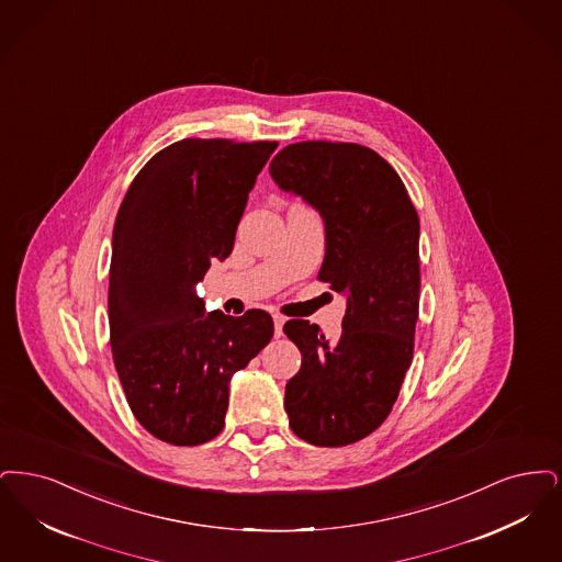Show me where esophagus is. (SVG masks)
Listing matches in <instances>:
<instances>
[{
    "label": "esophagus",
    "mask_w": 562,
    "mask_h": 562,
    "mask_svg": "<svg viewBox=\"0 0 562 562\" xmlns=\"http://www.w3.org/2000/svg\"><path fill=\"white\" fill-rule=\"evenodd\" d=\"M272 321H274V338H281V336H283L285 317H281V315H272Z\"/></svg>",
    "instance_id": "34e87169"
}]
</instances>
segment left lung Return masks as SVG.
<instances>
[{"instance_id":"left-lung-1","label":"left lung","mask_w":562,"mask_h":562,"mask_svg":"<svg viewBox=\"0 0 562 562\" xmlns=\"http://www.w3.org/2000/svg\"><path fill=\"white\" fill-rule=\"evenodd\" d=\"M270 176L321 214L318 279L346 295L336 340L315 323H285L283 331L302 352L285 386V412L295 437L344 447L389 417L414 359L419 218L391 164L355 143H295L270 161Z\"/></svg>"}]
</instances>
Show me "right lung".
I'll return each mask as SVG.
<instances>
[{"label":"right lung","instance_id":"add662e5","mask_svg":"<svg viewBox=\"0 0 562 562\" xmlns=\"http://www.w3.org/2000/svg\"><path fill=\"white\" fill-rule=\"evenodd\" d=\"M277 143L184 138L159 150L123 196L113 228L109 329L127 405L153 437H218L228 384L272 338L267 311L205 313L195 285L226 260L247 195Z\"/></svg>","mask_w":562,"mask_h":562}]
</instances>
